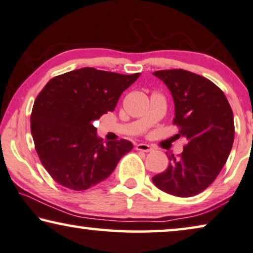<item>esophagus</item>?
Returning <instances> with one entry per match:
<instances>
[{"label": "esophagus", "instance_id": "34e87169", "mask_svg": "<svg viewBox=\"0 0 253 253\" xmlns=\"http://www.w3.org/2000/svg\"><path fill=\"white\" fill-rule=\"evenodd\" d=\"M136 150L143 151V152H151L153 148L149 144H145V143H139V144L136 145Z\"/></svg>", "mask_w": 253, "mask_h": 253}]
</instances>
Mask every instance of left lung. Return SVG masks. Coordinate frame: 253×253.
Wrapping results in <instances>:
<instances>
[{"label": "left lung", "instance_id": "8db88e82", "mask_svg": "<svg viewBox=\"0 0 253 253\" xmlns=\"http://www.w3.org/2000/svg\"><path fill=\"white\" fill-rule=\"evenodd\" d=\"M170 90L175 125L186 145L179 158L168 156V168L152 177L161 191L175 197H193L219 175L234 142V118L225 94L200 75L183 69L153 73Z\"/></svg>", "mask_w": 253, "mask_h": 253}]
</instances>
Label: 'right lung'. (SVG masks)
Returning <instances> with one entry per match:
<instances>
[{"instance_id":"obj_1","label":"right lung","mask_w":253,"mask_h":253,"mask_svg":"<svg viewBox=\"0 0 253 253\" xmlns=\"http://www.w3.org/2000/svg\"><path fill=\"white\" fill-rule=\"evenodd\" d=\"M139 75L86 67L52 78L41 90L30 129L41 163L56 183L87 190L108 178L133 149L127 139L103 143L92 123L115 110L122 93Z\"/></svg>"}]
</instances>
